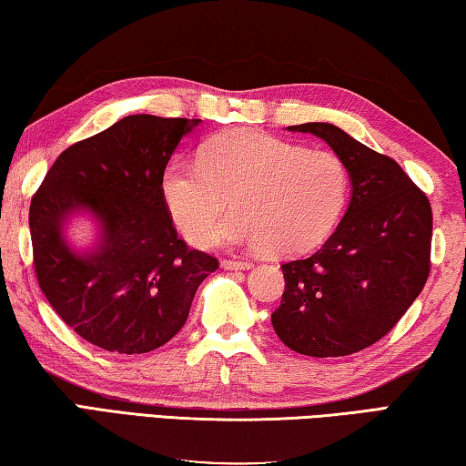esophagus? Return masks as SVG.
<instances>
[{"instance_id": "1", "label": "esophagus", "mask_w": 466, "mask_h": 466, "mask_svg": "<svg viewBox=\"0 0 466 466\" xmlns=\"http://www.w3.org/2000/svg\"><path fill=\"white\" fill-rule=\"evenodd\" d=\"M220 268H225V270H249L251 264L238 262V259H223V262H220Z\"/></svg>"}]
</instances>
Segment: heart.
<instances>
[{
    "instance_id": "b5f03b06",
    "label": "heart",
    "mask_w": 466,
    "mask_h": 466,
    "mask_svg": "<svg viewBox=\"0 0 466 466\" xmlns=\"http://www.w3.org/2000/svg\"><path fill=\"white\" fill-rule=\"evenodd\" d=\"M348 190L350 174L338 153L251 128L212 138L198 163L176 157L161 174L163 202L187 239L211 231L231 199L236 215L204 243L266 248L274 256L305 254L328 239Z\"/></svg>"
}]
</instances>
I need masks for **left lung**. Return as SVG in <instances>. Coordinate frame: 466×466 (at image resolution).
<instances>
[{"mask_svg": "<svg viewBox=\"0 0 466 466\" xmlns=\"http://www.w3.org/2000/svg\"><path fill=\"white\" fill-rule=\"evenodd\" d=\"M323 138L344 159L352 196L319 251L282 264L276 336L299 354L348 356L395 328L430 274L431 208L395 159L329 122L289 127Z\"/></svg>", "mask_w": 466, "mask_h": 466, "instance_id": "obj_1", "label": "left lung"}]
</instances>
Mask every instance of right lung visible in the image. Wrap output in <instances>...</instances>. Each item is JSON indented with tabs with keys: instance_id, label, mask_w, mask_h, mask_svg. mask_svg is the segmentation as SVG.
Listing matches in <instances>:
<instances>
[{
	"instance_id": "right-lung-1",
	"label": "right lung",
	"mask_w": 466,
	"mask_h": 466,
	"mask_svg": "<svg viewBox=\"0 0 466 466\" xmlns=\"http://www.w3.org/2000/svg\"><path fill=\"white\" fill-rule=\"evenodd\" d=\"M198 118L133 114L71 145L30 202L40 289L69 328L108 352L145 354L184 328L218 262L177 238L161 174ZM87 216L96 239L77 250L66 227Z\"/></svg>"
}]
</instances>
